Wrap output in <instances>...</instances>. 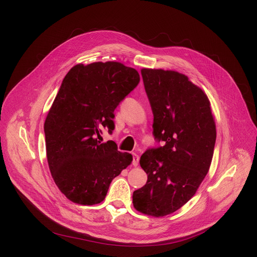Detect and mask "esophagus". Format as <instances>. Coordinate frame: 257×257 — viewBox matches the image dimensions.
I'll return each mask as SVG.
<instances>
[{"mask_svg":"<svg viewBox=\"0 0 257 257\" xmlns=\"http://www.w3.org/2000/svg\"><path fill=\"white\" fill-rule=\"evenodd\" d=\"M132 155H133L132 156V165L134 167H138L139 166V161H140V156L138 154H136V153H133Z\"/></svg>","mask_w":257,"mask_h":257,"instance_id":"esophagus-1","label":"esophagus"}]
</instances>
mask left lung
Here are the masks:
<instances>
[{
  "instance_id": "left-lung-1",
  "label": "left lung",
  "mask_w": 257,
  "mask_h": 257,
  "mask_svg": "<svg viewBox=\"0 0 257 257\" xmlns=\"http://www.w3.org/2000/svg\"><path fill=\"white\" fill-rule=\"evenodd\" d=\"M142 76L154 116L153 136L163 146L141 156L148 180L133 192V206L164 217L196 194L209 170L217 132L207 96L185 75L143 69Z\"/></svg>"
}]
</instances>
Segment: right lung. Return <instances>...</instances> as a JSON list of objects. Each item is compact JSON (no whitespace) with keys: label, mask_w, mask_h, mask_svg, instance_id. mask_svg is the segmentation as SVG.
Listing matches in <instances>:
<instances>
[{"label":"right lung","mask_w":257,"mask_h":257,"mask_svg":"<svg viewBox=\"0 0 257 257\" xmlns=\"http://www.w3.org/2000/svg\"><path fill=\"white\" fill-rule=\"evenodd\" d=\"M140 80L136 69L113 61L77 64L64 77L44 129L52 177L75 203H101L112 179L131 164V154L98 139L102 128L112 133L115 108Z\"/></svg>","instance_id":"right-lung-1"}]
</instances>
